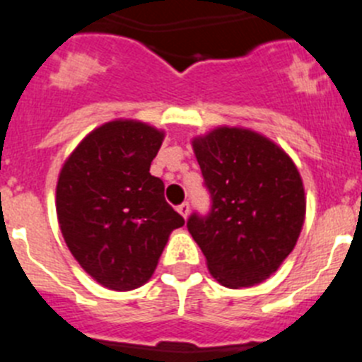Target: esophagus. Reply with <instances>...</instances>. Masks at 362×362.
I'll list each match as a JSON object with an SVG mask.
<instances>
[{
	"mask_svg": "<svg viewBox=\"0 0 362 362\" xmlns=\"http://www.w3.org/2000/svg\"><path fill=\"white\" fill-rule=\"evenodd\" d=\"M177 212L181 214V216H183L185 219H187L188 214H190V204H188V203H181V204H179V206H177Z\"/></svg>",
	"mask_w": 362,
	"mask_h": 362,
	"instance_id": "obj_1",
	"label": "esophagus"
}]
</instances>
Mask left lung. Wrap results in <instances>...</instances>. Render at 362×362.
Returning <instances> with one entry per match:
<instances>
[{
    "label": "left lung",
    "mask_w": 362,
    "mask_h": 362,
    "mask_svg": "<svg viewBox=\"0 0 362 362\" xmlns=\"http://www.w3.org/2000/svg\"><path fill=\"white\" fill-rule=\"evenodd\" d=\"M192 145L212 206L206 216L188 217V232L217 283L228 288L263 283L293 250L305 223L297 166L276 143L248 129L219 127Z\"/></svg>",
    "instance_id": "obj_1"
}]
</instances>
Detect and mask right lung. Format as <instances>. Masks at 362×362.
<instances>
[{"mask_svg":"<svg viewBox=\"0 0 362 362\" xmlns=\"http://www.w3.org/2000/svg\"><path fill=\"white\" fill-rule=\"evenodd\" d=\"M165 134L117 119L92 130L59 172L56 210L69 250L105 288L145 284L172 230L185 219L165 201V185L150 174Z\"/></svg>","mask_w":362,"mask_h":362,"instance_id":"1","label":"right lung"}]
</instances>
